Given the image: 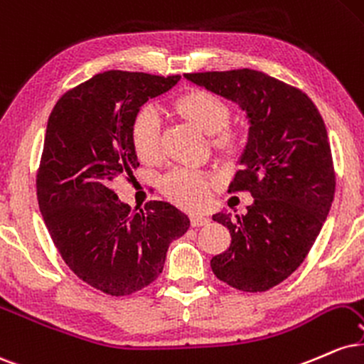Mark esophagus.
I'll return each mask as SVG.
<instances>
[{
	"mask_svg": "<svg viewBox=\"0 0 364 364\" xmlns=\"http://www.w3.org/2000/svg\"><path fill=\"white\" fill-rule=\"evenodd\" d=\"M209 223V218L203 216V215H192L191 216V225L192 226H204Z\"/></svg>",
	"mask_w": 364,
	"mask_h": 364,
	"instance_id": "34e87169",
	"label": "esophagus"
}]
</instances>
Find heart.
Here are the masks:
<instances>
[{
    "instance_id": "obj_1",
    "label": "heart",
    "mask_w": 364,
    "mask_h": 364,
    "mask_svg": "<svg viewBox=\"0 0 364 364\" xmlns=\"http://www.w3.org/2000/svg\"><path fill=\"white\" fill-rule=\"evenodd\" d=\"M172 110L183 121L209 134L213 151L225 164L240 161L247 149V136L238 127L230 126L233 109L225 98L208 90H191L173 102ZM129 138L136 156L143 164L153 165L161 158L160 119L149 107L138 110L131 122ZM215 177L198 170L177 168L166 173L161 191L172 203L186 209H200L208 204L215 189Z\"/></svg>"
}]
</instances>
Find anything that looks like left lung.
Instances as JSON below:
<instances>
[{
    "label": "left lung",
    "mask_w": 364,
    "mask_h": 364,
    "mask_svg": "<svg viewBox=\"0 0 364 364\" xmlns=\"http://www.w3.org/2000/svg\"><path fill=\"white\" fill-rule=\"evenodd\" d=\"M186 78L235 102L250 129L230 192H250L247 215L216 213L232 243L211 259L218 279L240 291L274 288L301 266L336 192L326 124L305 92L262 71L189 73Z\"/></svg>",
    "instance_id": "8db88e82"
}]
</instances>
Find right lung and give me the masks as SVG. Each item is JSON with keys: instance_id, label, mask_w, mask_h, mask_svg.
<instances>
[{"instance_id": "1", "label": "right lung", "mask_w": 364, "mask_h": 364, "mask_svg": "<svg viewBox=\"0 0 364 364\" xmlns=\"http://www.w3.org/2000/svg\"><path fill=\"white\" fill-rule=\"evenodd\" d=\"M178 75L110 70L68 90L47 122L37 200L55 249L81 281L126 296L164 271L170 242L189 218L164 200L132 209L112 182L139 166L129 131L139 107L168 92Z\"/></svg>"}]
</instances>
